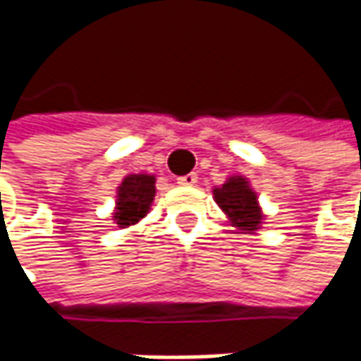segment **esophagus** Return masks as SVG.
Here are the masks:
<instances>
[{
	"label": "esophagus",
	"instance_id": "esophagus-1",
	"mask_svg": "<svg viewBox=\"0 0 361 361\" xmlns=\"http://www.w3.org/2000/svg\"><path fill=\"white\" fill-rule=\"evenodd\" d=\"M176 183H178L180 187H195V185L199 183V176H197V173L185 174V176H178Z\"/></svg>",
	"mask_w": 361,
	"mask_h": 361
}]
</instances>
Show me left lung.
Returning a JSON list of instances; mask_svg holds the SVG:
<instances>
[{"mask_svg":"<svg viewBox=\"0 0 361 361\" xmlns=\"http://www.w3.org/2000/svg\"><path fill=\"white\" fill-rule=\"evenodd\" d=\"M216 204L223 209V213L229 216L231 225L243 233H253L263 223V213L257 201V192L251 188L249 180L235 174L225 180V185L213 188Z\"/></svg>","mask_w":361,"mask_h":361,"instance_id":"left-lung-1","label":"left lung"}]
</instances>
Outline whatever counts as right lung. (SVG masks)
<instances>
[{
  "label": "right lung",
  "mask_w": 361,
  "mask_h": 361,
  "mask_svg": "<svg viewBox=\"0 0 361 361\" xmlns=\"http://www.w3.org/2000/svg\"><path fill=\"white\" fill-rule=\"evenodd\" d=\"M157 178L152 174H128L116 190V211L114 223L120 229H126L136 225L140 219H145L150 211V204L154 201V187Z\"/></svg>",
  "instance_id": "obj_1"
}]
</instances>
